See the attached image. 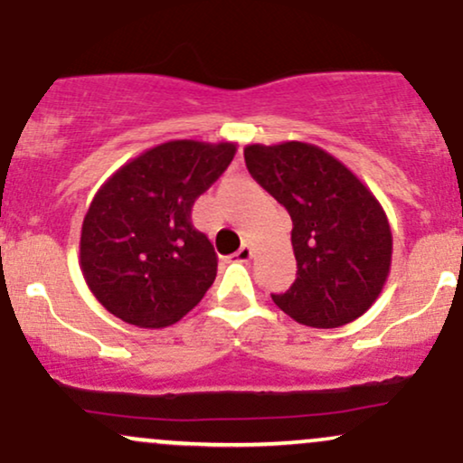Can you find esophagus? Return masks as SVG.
Here are the masks:
<instances>
[{
	"instance_id": "34e87169",
	"label": "esophagus",
	"mask_w": 463,
	"mask_h": 463,
	"mask_svg": "<svg viewBox=\"0 0 463 463\" xmlns=\"http://www.w3.org/2000/svg\"><path fill=\"white\" fill-rule=\"evenodd\" d=\"M232 259H235V261H239V263H248L250 259H252V248L241 246L235 254H232Z\"/></svg>"
}]
</instances>
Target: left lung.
Here are the masks:
<instances>
[{
  "mask_svg": "<svg viewBox=\"0 0 463 463\" xmlns=\"http://www.w3.org/2000/svg\"><path fill=\"white\" fill-rule=\"evenodd\" d=\"M250 176L291 217L298 276L280 311L313 328L357 320L379 298L392 265L383 206L361 180L322 147L302 141L246 146Z\"/></svg>",
  "mask_w": 463,
  "mask_h": 463,
  "instance_id": "8db88e82",
  "label": "left lung"
}]
</instances>
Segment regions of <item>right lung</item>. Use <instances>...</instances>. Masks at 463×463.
Instances as JSON below:
<instances>
[{
	"label": "right lung",
	"mask_w": 463,
	"mask_h": 463,
	"mask_svg": "<svg viewBox=\"0 0 463 463\" xmlns=\"http://www.w3.org/2000/svg\"><path fill=\"white\" fill-rule=\"evenodd\" d=\"M235 152V143L167 141L99 187L82 222L80 269L106 311L161 328L198 305L215 280L217 254L191 224V206Z\"/></svg>",
	"instance_id": "obj_1"
}]
</instances>
